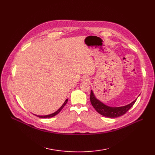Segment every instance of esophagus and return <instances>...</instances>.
Returning a JSON list of instances; mask_svg holds the SVG:
<instances>
[{"label":"esophagus","mask_w":155,"mask_h":155,"mask_svg":"<svg viewBox=\"0 0 155 155\" xmlns=\"http://www.w3.org/2000/svg\"><path fill=\"white\" fill-rule=\"evenodd\" d=\"M82 82H88V81L90 80V79H89V78L87 77H84L82 78Z\"/></svg>","instance_id":"1"}]
</instances>
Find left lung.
Listing matches in <instances>:
<instances>
[{
    "label": "left lung",
    "instance_id": "1",
    "mask_svg": "<svg viewBox=\"0 0 155 155\" xmlns=\"http://www.w3.org/2000/svg\"><path fill=\"white\" fill-rule=\"evenodd\" d=\"M137 98L134 101L124 106L120 107H110L101 102L94 95L92 90H91L90 100L94 108L103 116L109 118H116L126 114L136 102Z\"/></svg>",
    "mask_w": 155,
    "mask_h": 155
}]
</instances>
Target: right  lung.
<instances>
[{
    "mask_svg": "<svg viewBox=\"0 0 155 155\" xmlns=\"http://www.w3.org/2000/svg\"><path fill=\"white\" fill-rule=\"evenodd\" d=\"M68 99H67L66 100H65V101L64 102V103L63 104V105H61V106L57 110L56 112H53V113H52V114H48V115H45V116H38V115H36V114H35V116H38V117H41V118H50V117H54V116H55L56 115H57L62 110V109L64 107V105H66V104L67 103V102H68Z\"/></svg>",
    "mask_w": 155,
    "mask_h": 155,
    "instance_id": "add662e5",
    "label": "right lung"
}]
</instances>
